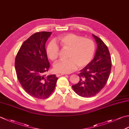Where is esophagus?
I'll return each mask as SVG.
<instances>
[{"label":"esophagus","mask_w":129,"mask_h":129,"mask_svg":"<svg viewBox=\"0 0 129 129\" xmlns=\"http://www.w3.org/2000/svg\"><path fill=\"white\" fill-rule=\"evenodd\" d=\"M65 73H56V77H60L61 76V75H64Z\"/></svg>","instance_id":"1"}]
</instances>
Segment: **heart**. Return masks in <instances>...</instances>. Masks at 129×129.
I'll return each mask as SVG.
<instances>
[{"label": "heart", "instance_id": "1", "mask_svg": "<svg viewBox=\"0 0 129 129\" xmlns=\"http://www.w3.org/2000/svg\"><path fill=\"white\" fill-rule=\"evenodd\" d=\"M57 41L64 49L69 50L67 60H59L54 65L56 72L70 73L77 69L86 66L91 61L95 52V45L92 40L83 38L73 34L59 37ZM46 52L50 59L56 60L59 54V48L54 41L47 45Z\"/></svg>", "mask_w": 129, "mask_h": 129}]
</instances>
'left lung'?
<instances>
[{"mask_svg":"<svg viewBox=\"0 0 129 129\" xmlns=\"http://www.w3.org/2000/svg\"><path fill=\"white\" fill-rule=\"evenodd\" d=\"M97 47L95 56L91 61L78 75L80 80L72 85L74 92L83 97H91L99 93L105 86L111 70V59L109 50L99 37L92 34Z\"/></svg>","mask_w":129,"mask_h":129,"instance_id":"1","label":"left lung"}]
</instances>
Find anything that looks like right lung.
Listing matches in <instances>:
<instances>
[{"label":"right lung","mask_w":129,"mask_h":129,"mask_svg":"<svg viewBox=\"0 0 129 129\" xmlns=\"http://www.w3.org/2000/svg\"><path fill=\"white\" fill-rule=\"evenodd\" d=\"M52 32L35 33L25 41L15 59V69L20 84L31 96L45 99L50 96L58 78L45 76L50 67L45 44Z\"/></svg>","instance_id":"right-lung-1"}]
</instances>
